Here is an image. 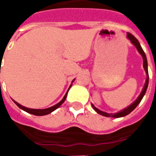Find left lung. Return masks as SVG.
Here are the masks:
<instances>
[{
	"instance_id": "obj_1",
	"label": "left lung",
	"mask_w": 156,
	"mask_h": 156,
	"mask_svg": "<svg viewBox=\"0 0 156 156\" xmlns=\"http://www.w3.org/2000/svg\"><path fill=\"white\" fill-rule=\"evenodd\" d=\"M127 37L130 40L131 43L135 46V48H137L138 51L140 53V55L142 56V58H143V67H144V69L145 70V73H146V76H147V78H146V81H145V83H144V88H143V89H142L140 94L139 95V97L137 98V99H136L133 104H131L129 106H128L127 108H124L123 110L118 112V113H115V114H108V113H106V112H103L101 111V110L98 109V108L95 107L94 105H92V106H93V108H94V109L95 111L97 112L98 114H99V115H103V116H105V117L120 118V117H124V116H125V115H129V114L133 111L134 108L137 107V105L140 103V101L142 100V98H143V97H144V95L145 94V92H146V90H147L148 84H149V73H148L147 58H146L145 53H144V51H143V49H142V48H141V46L140 44L139 41L134 37V36L132 35V34H130L129 32H127Z\"/></svg>"
}]
</instances>
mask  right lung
Wrapping results in <instances>:
<instances>
[{
	"label": "right lung",
	"instance_id": "1",
	"mask_svg": "<svg viewBox=\"0 0 156 156\" xmlns=\"http://www.w3.org/2000/svg\"><path fill=\"white\" fill-rule=\"evenodd\" d=\"M74 81V79L73 80V82ZM72 84L70 85V87H69V88H71ZM69 88H68V90H69ZM68 92L66 93V94H65V96L63 97V98L62 99L61 101L59 102L58 104H57V105H55L54 106H51V107H50V108H44V109H36V108H27V107H24V106H22V105H21L20 104H18L17 102L14 101V103H15L16 105L18 106L19 108H22V110H24V111L27 112V113H29V114H32V115H37V116H41V115H48V114H50V113H51L52 111H54L55 109H57V108H58V107H60L62 105V103L65 101V99H66V98H67V94H68Z\"/></svg>",
	"mask_w": 156,
	"mask_h": 156
}]
</instances>
